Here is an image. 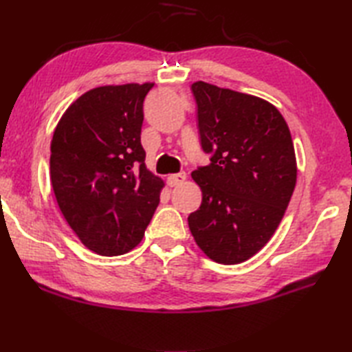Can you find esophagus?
Masks as SVG:
<instances>
[{"label":"esophagus","mask_w":352,"mask_h":352,"mask_svg":"<svg viewBox=\"0 0 352 352\" xmlns=\"http://www.w3.org/2000/svg\"><path fill=\"white\" fill-rule=\"evenodd\" d=\"M186 180V172H178V174H172L168 177V186L169 188H175L180 186Z\"/></svg>","instance_id":"obj_1"}]
</instances>
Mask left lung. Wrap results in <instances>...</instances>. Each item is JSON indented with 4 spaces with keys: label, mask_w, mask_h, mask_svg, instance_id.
<instances>
[{
    "label": "left lung",
    "mask_w": 352,
    "mask_h": 352,
    "mask_svg": "<svg viewBox=\"0 0 352 352\" xmlns=\"http://www.w3.org/2000/svg\"><path fill=\"white\" fill-rule=\"evenodd\" d=\"M201 146L210 164L192 172L203 192L190 233L208 258L237 265L278 228L296 184L295 148L283 115L258 96L197 81Z\"/></svg>",
    "instance_id": "1"
}]
</instances>
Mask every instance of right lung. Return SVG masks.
Returning <instances> with one entry per match:
<instances>
[{"mask_svg":"<svg viewBox=\"0 0 352 352\" xmlns=\"http://www.w3.org/2000/svg\"><path fill=\"white\" fill-rule=\"evenodd\" d=\"M154 83L91 89L66 109L51 140L52 190L86 248L121 256L138 246L163 180L145 166L144 100Z\"/></svg>","mask_w":352,"mask_h":352,"instance_id":"add662e5","label":"right lung"}]
</instances>
